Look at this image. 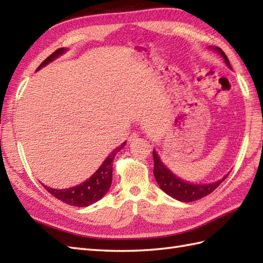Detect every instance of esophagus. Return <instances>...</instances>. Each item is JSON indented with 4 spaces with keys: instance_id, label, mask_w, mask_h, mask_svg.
Segmentation results:
<instances>
[{
    "instance_id": "1",
    "label": "esophagus",
    "mask_w": 263,
    "mask_h": 263,
    "mask_svg": "<svg viewBox=\"0 0 263 263\" xmlns=\"http://www.w3.org/2000/svg\"><path fill=\"white\" fill-rule=\"evenodd\" d=\"M138 138H139V135H138V133H136V132H133V133H131V136H130V137H128V141H131V142H133V141H136Z\"/></svg>"
}]
</instances>
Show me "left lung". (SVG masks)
I'll use <instances>...</instances> for the list:
<instances>
[{
    "label": "left lung",
    "instance_id": "1",
    "mask_svg": "<svg viewBox=\"0 0 263 263\" xmlns=\"http://www.w3.org/2000/svg\"><path fill=\"white\" fill-rule=\"evenodd\" d=\"M214 49L224 58L226 64L231 68L230 61H228L226 54L221 51V48L214 47ZM153 156L155 163L154 175L156 181L158 183V185L164 192L171 195L172 198L183 201V202H192V201H197L201 198L205 197V195L210 194L211 192H214L228 176L227 174L224 178H221L220 181L210 184H191L182 181L181 178H178L177 176L173 174V173L161 163L160 158L158 157V155L155 150L153 152Z\"/></svg>",
    "mask_w": 263,
    "mask_h": 263
}]
</instances>
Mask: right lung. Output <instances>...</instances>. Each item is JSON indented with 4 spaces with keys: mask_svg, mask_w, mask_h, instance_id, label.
<instances>
[{
    "mask_svg": "<svg viewBox=\"0 0 263 263\" xmlns=\"http://www.w3.org/2000/svg\"><path fill=\"white\" fill-rule=\"evenodd\" d=\"M66 51L65 48H59L55 51L53 54L49 55V57L44 61V62L38 66L37 70H39L43 66H45L49 62H52L54 59L60 57L61 54H63ZM125 143H122L120 147L114 149L113 152L110 153L107 158L105 159L102 166L99 167L97 172L95 174L89 177L87 181L79 184V185L70 187V189H64V190H58V189H52L49 186L44 185L43 186L47 190V192L51 193L53 197L61 200L64 203H68L70 205L74 206H87L90 205L95 202H97L98 200L102 199L104 195L107 193V191L110 187L111 184V173H113V160L115 155L120 152L121 149L124 148Z\"/></svg>",
    "mask_w": 263,
    "mask_h": 263,
    "instance_id": "add662e5",
    "label": "right lung"
}]
</instances>
